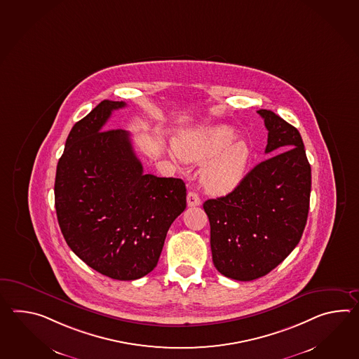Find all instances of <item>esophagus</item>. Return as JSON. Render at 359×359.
Segmentation results:
<instances>
[{"instance_id": "obj_1", "label": "esophagus", "mask_w": 359, "mask_h": 359, "mask_svg": "<svg viewBox=\"0 0 359 359\" xmlns=\"http://www.w3.org/2000/svg\"><path fill=\"white\" fill-rule=\"evenodd\" d=\"M187 203L188 206H199L201 205V198H199L198 194L196 191H188V196H187Z\"/></svg>"}]
</instances>
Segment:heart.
<instances>
[{"mask_svg": "<svg viewBox=\"0 0 359 359\" xmlns=\"http://www.w3.org/2000/svg\"><path fill=\"white\" fill-rule=\"evenodd\" d=\"M176 154L188 163L205 162L202 182L211 191L224 193L236 188L248 172L251 160L248 144L225 125L206 126L184 133L174 140Z\"/></svg>", "mask_w": 359, "mask_h": 359, "instance_id": "1", "label": "heart"}]
</instances>
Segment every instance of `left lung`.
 <instances>
[{
  "instance_id": "8db88e82",
  "label": "left lung",
  "mask_w": 359,
  "mask_h": 359,
  "mask_svg": "<svg viewBox=\"0 0 359 359\" xmlns=\"http://www.w3.org/2000/svg\"><path fill=\"white\" fill-rule=\"evenodd\" d=\"M268 130L265 153L229 194L203 203L210 220L212 262L223 276L252 280L292 252L309 212L311 168L297 128L260 109Z\"/></svg>"
}]
</instances>
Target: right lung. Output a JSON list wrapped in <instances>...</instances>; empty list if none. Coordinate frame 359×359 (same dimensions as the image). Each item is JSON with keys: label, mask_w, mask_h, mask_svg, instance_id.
<instances>
[{"label": "right lung", "mask_w": 359, "mask_h": 359, "mask_svg": "<svg viewBox=\"0 0 359 359\" xmlns=\"http://www.w3.org/2000/svg\"><path fill=\"white\" fill-rule=\"evenodd\" d=\"M125 105L103 100L74 123L54 191L73 252L103 276L133 280L156 268L168 228L187 208V189L182 179L144 174L128 131L105 130Z\"/></svg>", "instance_id": "1"}]
</instances>
